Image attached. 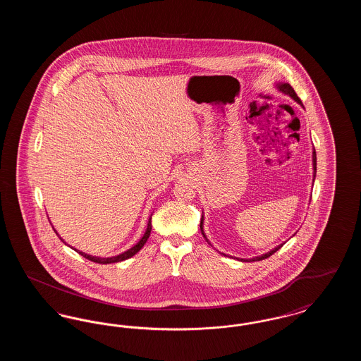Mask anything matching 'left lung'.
I'll return each instance as SVG.
<instances>
[{"label":"left lung","instance_id":"1","mask_svg":"<svg viewBox=\"0 0 361 361\" xmlns=\"http://www.w3.org/2000/svg\"><path fill=\"white\" fill-rule=\"evenodd\" d=\"M276 87L281 92V93H284V94H287V96H290L291 99H293L295 102L298 104H300L302 106H303V104L300 102V99L298 97V94L295 93V90H293V87H292L290 84H287V82H279ZM312 169H314V176H312V181H314V178H315V174H317V154H315V150H312ZM203 221H204V216H202V221H200V230H202V234H203V237L206 238L207 242L209 243V240H207L206 234H204V228H203ZM284 243H281V245H279V246H276L275 249H272L271 252H268V253H265V255H262V256H258V257L253 258H238L240 261H243V262H250V261H261V259H264V258L271 257L275 252H277L281 246H283ZM224 255V253H222ZM226 256V255H224Z\"/></svg>","mask_w":361,"mask_h":361}]
</instances>
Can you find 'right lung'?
Instances as JSON below:
<instances>
[{"label": "right lung", "instance_id": "right-lung-1", "mask_svg": "<svg viewBox=\"0 0 361 361\" xmlns=\"http://www.w3.org/2000/svg\"><path fill=\"white\" fill-rule=\"evenodd\" d=\"M54 228V227H52ZM54 231L56 233V230L54 228ZM150 233H152V216L149 218V222H147V228H146V231H145V234H143V237L139 240L137 245H134L131 249H128V250H126L124 253H121V255H118V256H114V257H96V256H90V255H86L84 252H80V250H77V249H74V247H71V249H74L77 253H80L82 257L87 258V259H90V261H93V262H97V264H112V262H119V261H124V259H127V258H131L133 256H135L137 252L145 246V243H146V240H149V237H150ZM56 235L59 237V234L56 233ZM61 238V237H59ZM61 240L65 243V245H68L65 240L61 238ZM70 246V245H68Z\"/></svg>", "mask_w": 361, "mask_h": 361}]
</instances>
